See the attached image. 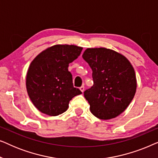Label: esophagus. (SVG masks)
Returning a JSON list of instances; mask_svg holds the SVG:
<instances>
[{
  "label": "esophagus",
  "mask_w": 158,
  "mask_h": 158,
  "mask_svg": "<svg viewBox=\"0 0 158 158\" xmlns=\"http://www.w3.org/2000/svg\"><path fill=\"white\" fill-rule=\"evenodd\" d=\"M80 90H81L82 92H83V91H84V90H85V87H84V85H82L81 87L80 88Z\"/></svg>",
  "instance_id": "34e87169"
}]
</instances>
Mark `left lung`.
I'll return each mask as SVG.
<instances>
[{
  "mask_svg": "<svg viewBox=\"0 0 158 158\" xmlns=\"http://www.w3.org/2000/svg\"><path fill=\"white\" fill-rule=\"evenodd\" d=\"M83 58L92 69L94 85L84 91L91 113L100 119L115 118L135 96L137 80L124 56L106 48H88Z\"/></svg>",
  "mask_w": 158,
  "mask_h": 158,
  "instance_id": "obj_1",
  "label": "left lung"
}]
</instances>
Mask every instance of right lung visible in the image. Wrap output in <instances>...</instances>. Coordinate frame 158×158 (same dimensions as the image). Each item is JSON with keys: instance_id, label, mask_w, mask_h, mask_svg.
Wrapping results in <instances>:
<instances>
[{"instance_id": "obj_1", "label": "right lung", "mask_w": 158, "mask_h": 158, "mask_svg": "<svg viewBox=\"0 0 158 158\" xmlns=\"http://www.w3.org/2000/svg\"><path fill=\"white\" fill-rule=\"evenodd\" d=\"M82 47L57 44L34 58L27 74V90L31 102L42 113L57 116L68 109L73 97L82 94L75 88L69 64L81 55Z\"/></svg>"}]
</instances>
